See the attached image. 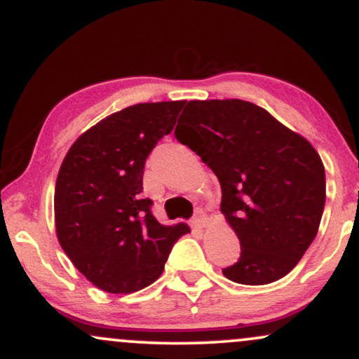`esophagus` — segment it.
<instances>
[{"instance_id":"1","label":"esophagus","mask_w":359,"mask_h":359,"mask_svg":"<svg viewBox=\"0 0 359 359\" xmlns=\"http://www.w3.org/2000/svg\"><path fill=\"white\" fill-rule=\"evenodd\" d=\"M205 222H208V217H205V214L203 211H197L196 216L192 217L191 226L194 229H203L205 226Z\"/></svg>"}]
</instances>
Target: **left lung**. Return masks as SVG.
Listing matches in <instances>:
<instances>
[{"label": "left lung", "instance_id": "8db88e82", "mask_svg": "<svg viewBox=\"0 0 359 359\" xmlns=\"http://www.w3.org/2000/svg\"><path fill=\"white\" fill-rule=\"evenodd\" d=\"M175 138L221 184V212L241 245L222 275L243 285L285 277L314 241L324 211L325 174L314 147L241 100L189 101Z\"/></svg>", "mask_w": 359, "mask_h": 359}]
</instances>
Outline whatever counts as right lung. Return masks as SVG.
I'll return each instance as SVG.
<instances>
[{
	"instance_id": "1",
	"label": "right lung",
	"mask_w": 359,
	"mask_h": 359,
	"mask_svg": "<svg viewBox=\"0 0 359 359\" xmlns=\"http://www.w3.org/2000/svg\"><path fill=\"white\" fill-rule=\"evenodd\" d=\"M184 101L140 102L74 142L55 182V231L77 270L101 290L131 294L162 275L187 224L163 226L143 199L145 160L174 130Z\"/></svg>"
}]
</instances>
